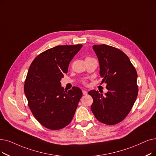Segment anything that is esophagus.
I'll return each instance as SVG.
<instances>
[{
  "label": "esophagus",
  "mask_w": 156,
  "mask_h": 156,
  "mask_svg": "<svg viewBox=\"0 0 156 156\" xmlns=\"http://www.w3.org/2000/svg\"><path fill=\"white\" fill-rule=\"evenodd\" d=\"M83 95H87L88 94V92L86 91V90H83Z\"/></svg>",
  "instance_id": "obj_1"
}]
</instances>
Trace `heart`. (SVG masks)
<instances>
[{"mask_svg":"<svg viewBox=\"0 0 156 156\" xmlns=\"http://www.w3.org/2000/svg\"><path fill=\"white\" fill-rule=\"evenodd\" d=\"M90 58V57H87L86 58ZM82 83H83V84L86 85V84H87V80H86V79H83V80H82Z\"/></svg>","mask_w":156,"mask_h":156,"instance_id":"obj_1","label":"heart"}]
</instances>
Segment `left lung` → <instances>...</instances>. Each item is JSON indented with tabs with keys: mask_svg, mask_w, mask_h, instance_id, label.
<instances>
[{
	"mask_svg": "<svg viewBox=\"0 0 156 156\" xmlns=\"http://www.w3.org/2000/svg\"><path fill=\"white\" fill-rule=\"evenodd\" d=\"M93 49L99 59L102 83L107 84L108 91L105 96L95 90L88 92L93 98L91 110L101 122L117 124L127 116L136 99L137 72L120 50L105 44L94 45Z\"/></svg>",
	"mask_w": 156,
	"mask_h": 156,
	"instance_id": "obj_1",
	"label": "left lung"
}]
</instances>
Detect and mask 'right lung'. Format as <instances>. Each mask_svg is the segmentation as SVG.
<instances>
[{"instance_id":"add662e5","label":"right lung","mask_w":156,"mask_h":156,"mask_svg":"<svg viewBox=\"0 0 156 156\" xmlns=\"http://www.w3.org/2000/svg\"><path fill=\"white\" fill-rule=\"evenodd\" d=\"M82 44L58 45L38 55L30 66L24 92L33 115L51 130L68 125L75 113L82 91L73 87L64 90L60 80Z\"/></svg>"}]
</instances>
